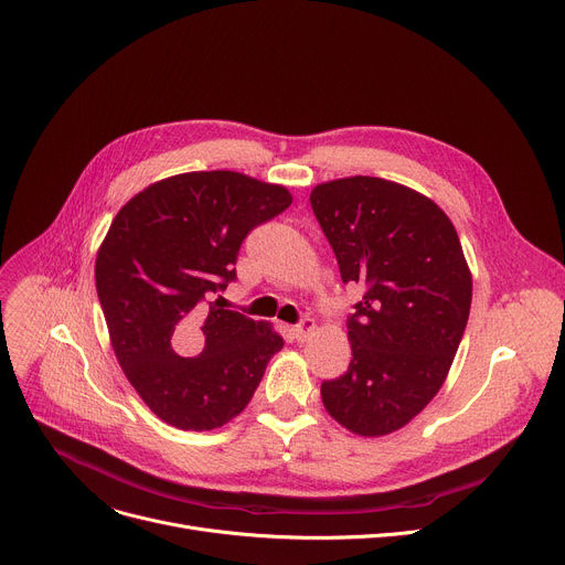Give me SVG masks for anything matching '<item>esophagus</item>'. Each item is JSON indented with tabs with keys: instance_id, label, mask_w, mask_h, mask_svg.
Segmentation results:
<instances>
[{
	"instance_id": "obj_1",
	"label": "esophagus",
	"mask_w": 565,
	"mask_h": 565,
	"mask_svg": "<svg viewBox=\"0 0 565 565\" xmlns=\"http://www.w3.org/2000/svg\"><path fill=\"white\" fill-rule=\"evenodd\" d=\"M315 328H317L315 319L306 317V319H302L300 323H296V326H294V334H296V339H298V341H306Z\"/></svg>"
}]
</instances>
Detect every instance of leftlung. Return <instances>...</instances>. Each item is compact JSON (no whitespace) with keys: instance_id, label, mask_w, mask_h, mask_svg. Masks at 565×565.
Instances as JSON below:
<instances>
[{"instance_id":"obj_1","label":"left lung","mask_w":565,"mask_h":565,"mask_svg":"<svg viewBox=\"0 0 565 565\" xmlns=\"http://www.w3.org/2000/svg\"><path fill=\"white\" fill-rule=\"evenodd\" d=\"M343 282L364 296L349 317V371L321 384L328 414L360 437L407 425L441 388L463 337L472 278L448 214L373 177L310 194Z\"/></svg>"}]
</instances>
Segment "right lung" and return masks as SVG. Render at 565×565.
<instances>
[{
  "mask_svg": "<svg viewBox=\"0 0 565 565\" xmlns=\"http://www.w3.org/2000/svg\"><path fill=\"white\" fill-rule=\"evenodd\" d=\"M291 205L282 185L190 171L136 194L99 246L95 280L113 351L164 423L214 429L253 398L282 337L214 298L246 235Z\"/></svg>",
  "mask_w": 565,
  "mask_h": 565,
  "instance_id": "add662e5",
  "label": "right lung"
}]
</instances>
